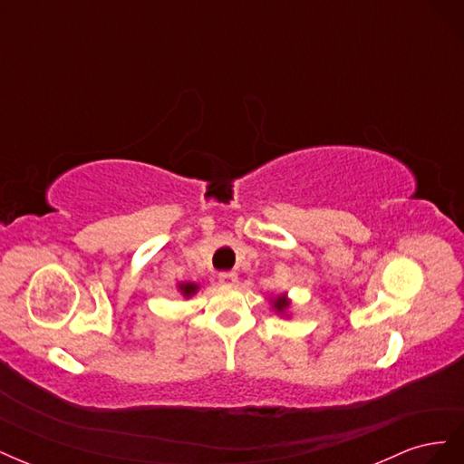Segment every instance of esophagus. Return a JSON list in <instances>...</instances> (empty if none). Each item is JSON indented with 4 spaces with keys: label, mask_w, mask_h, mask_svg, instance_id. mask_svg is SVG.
<instances>
[{
    "label": "esophagus",
    "mask_w": 464,
    "mask_h": 464,
    "mask_svg": "<svg viewBox=\"0 0 464 464\" xmlns=\"http://www.w3.org/2000/svg\"><path fill=\"white\" fill-rule=\"evenodd\" d=\"M218 280H220L222 285L232 286V285L237 283V275H236V273H220V275H218Z\"/></svg>",
    "instance_id": "1"
}]
</instances>
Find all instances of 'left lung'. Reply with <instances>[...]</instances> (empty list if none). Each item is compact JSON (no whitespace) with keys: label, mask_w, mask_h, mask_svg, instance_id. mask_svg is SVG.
<instances>
[{"label":"left lung","mask_w":464,"mask_h":464,"mask_svg":"<svg viewBox=\"0 0 464 464\" xmlns=\"http://www.w3.org/2000/svg\"><path fill=\"white\" fill-rule=\"evenodd\" d=\"M273 305L276 307V312H285L288 307V300L285 296H280V298H276V302Z\"/></svg>","instance_id":"obj_1"}]
</instances>
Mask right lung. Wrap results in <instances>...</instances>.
Segmentation results:
<instances>
[{"label":"right lung","mask_w":464,"mask_h":464,"mask_svg":"<svg viewBox=\"0 0 464 464\" xmlns=\"http://www.w3.org/2000/svg\"><path fill=\"white\" fill-rule=\"evenodd\" d=\"M179 290L184 296H191V294H195V290H198V285L193 283H188V285H179Z\"/></svg>","instance_id":"obj_1"}]
</instances>
